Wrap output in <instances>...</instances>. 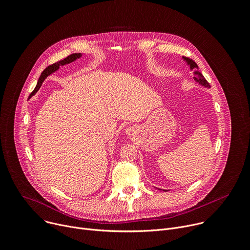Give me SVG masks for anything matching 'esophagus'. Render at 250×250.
Listing matches in <instances>:
<instances>
[{"mask_svg": "<svg viewBox=\"0 0 250 250\" xmlns=\"http://www.w3.org/2000/svg\"><path fill=\"white\" fill-rule=\"evenodd\" d=\"M125 134L127 136H133L135 134V128L134 127H128L125 129Z\"/></svg>", "mask_w": 250, "mask_h": 250, "instance_id": "1", "label": "esophagus"}]
</instances>
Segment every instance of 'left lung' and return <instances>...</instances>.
<instances>
[{"mask_svg": "<svg viewBox=\"0 0 250 250\" xmlns=\"http://www.w3.org/2000/svg\"><path fill=\"white\" fill-rule=\"evenodd\" d=\"M182 59H183V61H185V63L189 66L190 71L194 73V75H195V77H194L195 83H199V84L204 86V87H210V84H209V83L207 82V80L203 77V75H202L200 72H199L198 65H197L193 60H191V59H189V58L182 57ZM159 190H162V189H159ZM163 190L166 191V192L168 191V190H166V189H163Z\"/></svg>", "mask_w": 250, "mask_h": 250, "instance_id": "1", "label": "left lung"}]
</instances>
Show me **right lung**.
<instances>
[{"mask_svg":"<svg viewBox=\"0 0 250 250\" xmlns=\"http://www.w3.org/2000/svg\"><path fill=\"white\" fill-rule=\"evenodd\" d=\"M82 55H83L82 53H75V54H72V55L68 56L67 58H65V59H63V60H61V61L56 62V63H55V64H53V65H50V66H48V67H47V68H46V69L41 73V75H40V77H39V79H38L37 84H36V86H35L34 90L30 93L29 98H30L31 96H33V95H34V94L39 90L40 86L42 85V83L44 82V80H45L48 76H50L51 74L55 73L56 71H58V70H59V68H60L61 66H64V65L70 64V63L75 62L76 60L80 59V58L82 57Z\"/></svg>","mask_w":250,"mask_h":250,"instance_id":"1","label":"right lung"}]
</instances>
